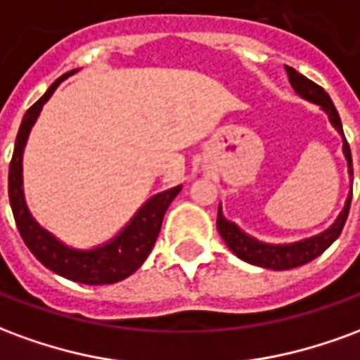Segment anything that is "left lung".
<instances>
[{"label": "left lung", "instance_id": "obj_1", "mask_svg": "<svg viewBox=\"0 0 360 360\" xmlns=\"http://www.w3.org/2000/svg\"><path fill=\"white\" fill-rule=\"evenodd\" d=\"M287 77H289V82L297 94L309 100V102L316 103L322 110L326 111V115L330 119L332 127L341 134V141H343V156L347 160L349 167V179L353 177V162H351V150H349V144L345 141V134H343V127H341L340 113L333 105L332 98L328 96L322 86H318L316 82L309 81L307 77H302L301 73H297L293 67H287ZM353 181V179H351ZM351 195L353 191H349L347 200H345V206L343 210L340 212V216L335 218L332 226L328 227L326 231L318 235H312L309 239H302V241L295 243H283V245H274V243H264L258 241L255 237H250L249 233H245L241 227L229 221V219L224 216L221 212V204L218 208V231L221 235V239L226 241V245L229 247V250L233 252L235 257H239L245 262L249 264L260 266V268H270V270H291V268H297V266H302L314 260L316 257H320L330 245H332L338 237H340L341 229L345 226V219L349 216V206H351Z\"/></svg>", "mask_w": 360, "mask_h": 360}]
</instances>
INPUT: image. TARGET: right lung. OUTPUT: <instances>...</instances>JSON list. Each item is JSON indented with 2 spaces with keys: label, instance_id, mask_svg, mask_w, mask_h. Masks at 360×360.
Here are the masks:
<instances>
[{
  "label": "right lung",
  "instance_id": "right-lung-1",
  "mask_svg": "<svg viewBox=\"0 0 360 360\" xmlns=\"http://www.w3.org/2000/svg\"><path fill=\"white\" fill-rule=\"evenodd\" d=\"M79 69H73L63 77H59L48 89V92L25 113L15 141L11 165H9V202L22 241L48 270L86 285H108L129 278L148 258L150 250L160 235L165 210L173 198L179 195L181 185L150 196L117 235H113L110 241L102 243L94 249L69 247L32 218L22 191V154H25L28 134L32 131L44 103L50 100L61 81L69 79Z\"/></svg>",
  "mask_w": 360,
  "mask_h": 360
}]
</instances>
